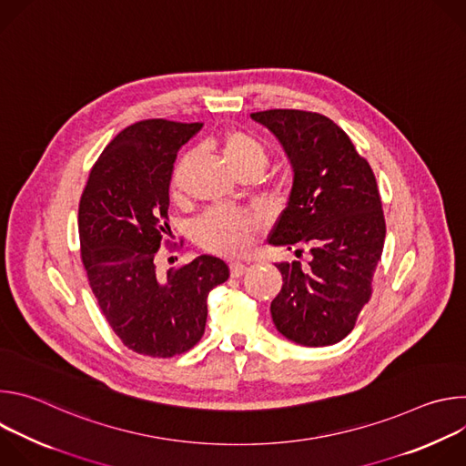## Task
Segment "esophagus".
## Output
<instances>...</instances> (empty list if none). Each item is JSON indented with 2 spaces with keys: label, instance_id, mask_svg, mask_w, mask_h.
<instances>
[{
  "label": "esophagus",
  "instance_id": "esophagus-1",
  "mask_svg": "<svg viewBox=\"0 0 466 466\" xmlns=\"http://www.w3.org/2000/svg\"><path fill=\"white\" fill-rule=\"evenodd\" d=\"M245 273H247V265H245V263H241V261L230 263V275H232L234 279H239V277H243Z\"/></svg>",
  "mask_w": 466,
  "mask_h": 466
}]
</instances>
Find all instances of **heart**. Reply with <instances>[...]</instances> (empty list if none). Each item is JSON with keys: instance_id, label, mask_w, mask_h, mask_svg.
I'll return each instance as SVG.
<instances>
[{"instance_id": "obj_1", "label": "heart", "mask_w": 466, "mask_h": 466, "mask_svg": "<svg viewBox=\"0 0 466 466\" xmlns=\"http://www.w3.org/2000/svg\"><path fill=\"white\" fill-rule=\"evenodd\" d=\"M221 151L234 171H239L248 166L263 167L268 160L263 146L252 138L247 132L228 130L219 140ZM189 157H184L171 177V191L177 193L182 186V177L187 167ZM259 228V221L252 216L239 212H212L201 223H198V239L201 243L219 254L234 256L245 252L254 239V234Z\"/></svg>"}]
</instances>
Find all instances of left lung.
<instances>
[{"instance_id": "obj_1", "label": "left lung", "mask_w": 466, "mask_h": 466, "mask_svg": "<svg viewBox=\"0 0 466 466\" xmlns=\"http://www.w3.org/2000/svg\"><path fill=\"white\" fill-rule=\"evenodd\" d=\"M250 117L280 142L291 169L289 201L269 243L308 248L309 268L279 263L282 289L271 302L280 334L302 347L345 339L372 293L385 241L378 184L347 132L306 110H263Z\"/></svg>"}]
</instances>
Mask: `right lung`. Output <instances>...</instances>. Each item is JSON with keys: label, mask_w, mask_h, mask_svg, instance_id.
<instances>
[{"label": "right lung", "mask_w": 466, "mask_h": 466, "mask_svg": "<svg viewBox=\"0 0 466 466\" xmlns=\"http://www.w3.org/2000/svg\"><path fill=\"white\" fill-rule=\"evenodd\" d=\"M203 123L146 119L105 147L81 197L79 239L90 288L125 347L171 358L203 338L207 297L228 265L203 254L166 279L155 256L167 232L169 184L178 149Z\"/></svg>", "instance_id": "add662e5"}]
</instances>
